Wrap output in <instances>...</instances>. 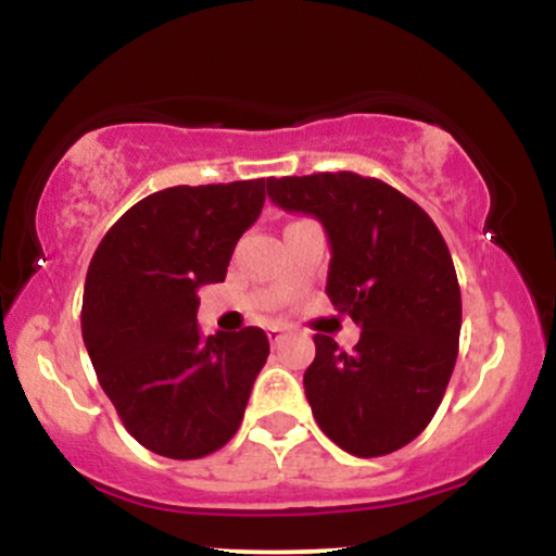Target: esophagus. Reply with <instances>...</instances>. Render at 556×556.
I'll return each mask as SVG.
<instances>
[{
  "instance_id": "obj_1",
  "label": "esophagus",
  "mask_w": 556,
  "mask_h": 556,
  "mask_svg": "<svg viewBox=\"0 0 556 556\" xmlns=\"http://www.w3.org/2000/svg\"><path fill=\"white\" fill-rule=\"evenodd\" d=\"M266 334H269V340H271V344H277V342H282V340H285L287 329H285V327H277V324H274V327H269V329H266Z\"/></svg>"
}]
</instances>
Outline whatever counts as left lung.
I'll list each match as a JSON object with an SVG mask.
<instances>
[{
  "mask_svg": "<svg viewBox=\"0 0 556 556\" xmlns=\"http://www.w3.org/2000/svg\"><path fill=\"white\" fill-rule=\"evenodd\" d=\"M266 188L279 208L327 229V295L361 327L353 353L314 337L303 387L318 429L355 457L410 444L444 397L460 342V285L442 232L416 201L355 172L271 177Z\"/></svg>",
  "mask_w": 556,
  "mask_h": 556,
  "instance_id": "1",
  "label": "left lung"
}]
</instances>
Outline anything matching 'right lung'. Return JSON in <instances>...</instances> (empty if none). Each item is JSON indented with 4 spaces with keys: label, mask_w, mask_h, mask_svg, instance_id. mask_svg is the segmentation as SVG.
I'll use <instances>...</instances> for the list:
<instances>
[{
    "label": "right lung",
    "mask_w": 556,
    "mask_h": 556,
    "mask_svg": "<svg viewBox=\"0 0 556 556\" xmlns=\"http://www.w3.org/2000/svg\"><path fill=\"white\" fill-rule=\"evenodd\" d=\"M264 180L177 185L146 195L96 248L83 290V342L125 429L146 450L198 460L240 429L266 358L264 329H198V287L229 258L266 201Z\"/></svg>",
    "instance_id": "1"
}]
</instances>
